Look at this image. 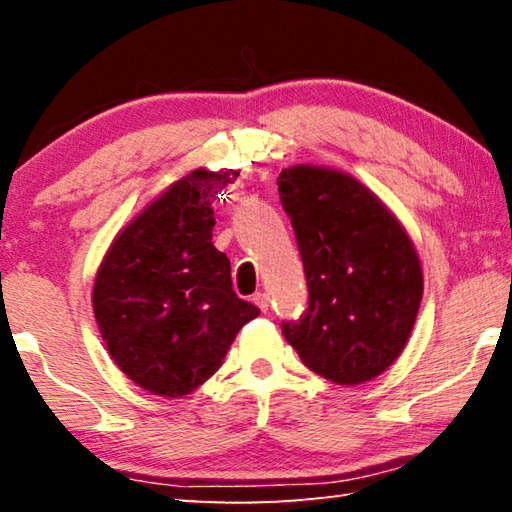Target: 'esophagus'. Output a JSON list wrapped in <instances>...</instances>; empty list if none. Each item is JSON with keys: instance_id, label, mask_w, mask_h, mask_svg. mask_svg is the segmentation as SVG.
Segmentation results:
<instances>
[{"instance_id": "obj_1", "label": "esophagus", "mask_w": 512, "mask_h": 512, "mask_svg": "<svg viewBox=\"0 0 512 512\" xmlns=\"http://www.w3.org/2000/svg\"><path fill=\"white\" fill-rule=\"evenodd\" d=\"M253 302H255V305H257L259 309H262L264 314H266V311H268V296H266V293H255V296H253Z\"/></svg>"}]
</instances>
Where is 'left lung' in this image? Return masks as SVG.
Masks as SVG:
<instances>
[{"label":"left lung","instance_id":"8db88e82","mask_svg":"<svg viewBox=\"0 0 512 512\" xmlns=\"http://www.w3.org/2000/svg\"><path fill=\"white\" fill-rule=\"evenodd\" d=\"M296 232L309 309L282 334L309 370L359 386L393 366L422 300L418 250L386 203L350 173L293 164L277 178Z\"/></svg>","mask_w":512,"mask_h":512}]
</instances>
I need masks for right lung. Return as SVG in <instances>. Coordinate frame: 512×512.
<instances>
[{
	"instance_id": "add662e5",
	"label": "right lung",
	"mask_w": 512,
	"mask_h": 512,
	"mask_svg": "<svg viewBox=\"0 0 512 512\" xmlns=\"http://www.w3.org/2000/svg\"><path fill=\"white\" fill-rule=\"evenodd\" d=\"M239 169H194L112 239L92 309L117 368L144 391L183 397L205 384L259 309L237 298L230 259L214 248V196Z\"/></svg>"
}]
</instances>
